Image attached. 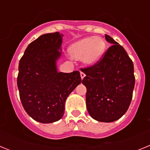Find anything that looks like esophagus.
Listing matches in <instances>:
<instances>
[{"mask_svg":"<svg viewBox=\"0 0 150 150\" xmlns=\"http://www.w3.org/2000/svg\"><path fill=\"white\" fill-rule=\"evenodd\" d=\"M80 76H81V79H83V78H84L85 76H86V74H85L83 72V71H80Z\"/></svg>","mask_w":150,"mask_h":150,"instance_id":"esophagus-1","label":"esophagus"}]
</instances>
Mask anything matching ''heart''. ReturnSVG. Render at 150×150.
I'll return each mask as SVG.
<instances>
[{
	"mask_svg": "<svg viewBox=\"0 0 150 150\" xmlns=\"http://www.w3.org/2000/svg\"><path fill=\"white\" fill-rule=\"evenodd\" d=\"M103 38L88 37L76 41L69 47V53L74 59H81L83 63L91 65L98 62L105 50Z\"/></svg>",
	"mask_w": 150,
	"mask_h": 150,
	"instance_id": "1",
	"label": "heart"
}]
</instances>
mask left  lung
<instances>
[{"label": "left lung", "mask_w": 150, "mask_h": 150, "mask_svg": "<svg viewBox=\"0 0 150 150\" xmlns=\"http://www.w3.org/2000/svg\"><path fill=\"white\" fill-rule=\"evenodd\" d=\"M112 46L95 64L83 69L86 76V107L94 120L102 122L118 120L126 112L132 99L135 78L134 64L122 46L109 35Z\"/></svg>", "instance_id": "1"}]
</instances>
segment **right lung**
I'll return each instance as SVG.
<instances>
[{
	"mask_svg": "<svg viewBox=\"0 0 150 150\" xmlns=\"http://www.w3.org/2000/svg\"><path fill=\"white\" fill-rule=\"evenodd\" d=\"M63 34H45L30 43L18 64L17 86L24 109L35 121L52 123L64 113L65 100L81 83L79 71L59 72Z\"/></svg>",
	"mask_w": 150,
	"mask_h": 150,
	"instance_id": "right-lung-1",
	"label": "right lung"
}]
</instances>
